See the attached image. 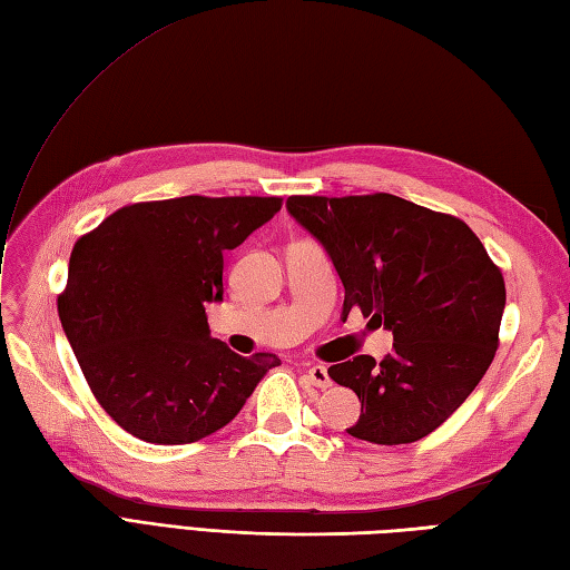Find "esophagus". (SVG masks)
<instances>
[{"label": "esophagus", "mask_w": 570, "mask_h": 570, "mask_svg": "<svg viewBox=\"0 0 570 570\" xmlns=\"http://www.w3.org/2000/svg\"><path fill=\"white\" fill-rule=\"evenodd\" d=\"M307 377L314 386H318V390H328V386L333 384V380L328 377V370L324 365H312L307 370Z\"/></svg>", "instance_id": "34e87169"}]
</instances>
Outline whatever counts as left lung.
Segmentation results:
<instances>
[{"label":"left lung","instance_id":"left-lung-1","mask_svg":"<svg viewBox=\"0 0 570 570\" xmlns=\"http://www.w3.org/2000/svg\"><path fill=\"white\" fill-rule=\"evenodd\" d=\"M287 210L336 266L343 318L357 307L394 333L382 363L357 355L328 367V377L360 399L348 433L374 445L430 435L476 390L495 355L505 309L501 268L466 222L392 193L293 196Z\"/></svg>","mask_w":570,"mask_h":570}]
</instances>
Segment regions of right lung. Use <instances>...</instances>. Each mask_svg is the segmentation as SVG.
Masks as SVG:
<instances>
[{"label": "right lung", "instance_id": "1", "mask_svg": "<svg viewBox=\"0 0 570 570\" xmlns=\"http://www.w3.org/2000/svg\"><path fill=\"white\" fill-rule=\"evenodd\" d=\"M283 198L184 196L125 205L69 256L58 312L101 409L157 445L225 428L281 360L242 357L210 336L225 252L281 210Z\"/></svg>", "mask_w": 570, "mask_h": 570}]
</instances>
